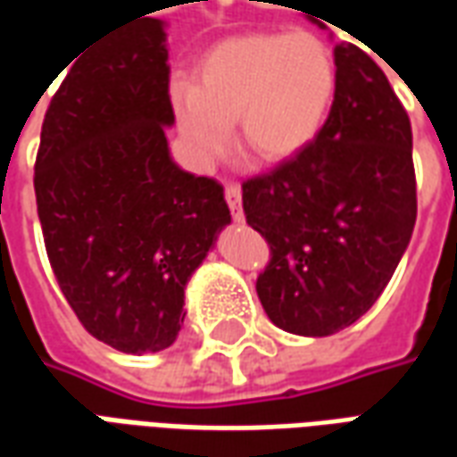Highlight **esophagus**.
Segmentation results:
<instances>
[{
  "instance_id": "esophagus-1",
  "label": "esophagus",
  "mask_w": 457,
  "mask_h": 457,
  "mask_svg": "<svg viewBox=\"0 0 457 457\" xmlns=\"http://www.w3.org/2000/svg\"><path fill=\"white\" fill-rule=\"evenodd\" d=\"M225 200H228L229 212H232V220H235V222H245V210H242V190H239L237 183H228V186H225Z\"/></svg>"
}]
</instances>
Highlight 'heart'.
Segmentation results:
<instances>
[{
  "label": "heart",
  "mask_w": 457,
  "mask_h": 457,
  "mask_svg": "<svg viewBox=\"0 0 457 457\" xmlns=\"http://www.w3.org/2000/svg\"><path fill=\"white\" fill-rule=\"evenodd\" d=\"M337 90L333 48L316 31L245 34L200 58L198 80H176L170 103L190 161L210 166L229 144L281 161L306 149L323 129Z\"/></svg>",
  "instance_id": "obj_1"
}]
</instances>
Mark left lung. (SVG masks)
Instances as JSON below:
<instances>
[{
	"mask_svg": "<svg viewBox=\"0 0 457 457\" xmlns=\"http://www.w3.org/2000/svg\"><path fill=\"white\" fill-rule=\"evenodd\" d=\"M333 54L337 90L323 129L242 183L247 222L271 249L259 301L274 326L306 337L333 336L374 306L416 222L409 114L362 48L343 41Z\"/></svg>",
	"mask_w": 457,
	"mask_h": 457,
	"instance_id": "1",
	"label": "left lung"
}]
</instances>
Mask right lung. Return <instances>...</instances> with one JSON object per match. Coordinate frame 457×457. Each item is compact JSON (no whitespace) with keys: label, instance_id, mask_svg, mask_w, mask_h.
Wrapping results in <instances>:
<instances>
[{"label":"right lung","instance_id":"obj_1","mask_svg":"<svg viewBox=\"0 0 457 457\" xmlns=\"http://www.w3.org/2000/svg\"><path fill=\"white\" fill-rule=\"evenodd\" d=\"M169 46L144 14L87 48L48 104L36 205L58 287L127 354L176 343L186 284L228 228L225 190L173 161Z\"/></svg>","mask_w":457,"mask_h":457}]
</instances>
